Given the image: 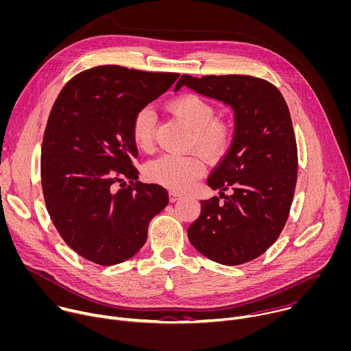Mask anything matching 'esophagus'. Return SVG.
Masks as SVG:
<instances>
[{
    "label": "esophagus",
    "mask_w": 351,
    "mask_h": 351,
    "mask_svg": "<svg viewBox=\"0 0 351 351\" xmlns=\"http://www.w3.org/2000/svg\"><path fill=\"white\" fill-rule=\"evenodd\" d=\"M182 198V195L179 193H175V191H169V201L171 202H176Z\"/></svg>",
    "instance_id": "esophagus-1"
}]
</instances>
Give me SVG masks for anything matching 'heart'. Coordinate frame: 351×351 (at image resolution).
<instances>
[{"label":"heart","mask_w":351,"mask_h":351,"mask_svg":"<svg viewBox=\"0 0 351 351\" xmlns=\"http://www.w3.org/2000/svg\"><path fill=\"white\" fill-rule=\"evenodd\" d=\"M169 110L183 120L191 130L190 146L209 160L223 157L232 143L234 128L231 123L216 119V108L212 103L195 93H183L172 99ZM132 139L142 150H150L154 143L156 112L150 106L136 111L132 120ZM205 171L204 161L195 156H161L146 167L149 180L167 189L183 191Z\"/></svg>","instance_id":"1"}]
</instances>
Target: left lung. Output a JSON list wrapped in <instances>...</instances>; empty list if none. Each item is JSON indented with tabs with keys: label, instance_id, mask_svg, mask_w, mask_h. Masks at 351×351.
<instances>
[{
	"label": "left lung",
	"instance_id": "obj_1",
	"mask_svg": "<svg viewBox=\"0 0 351 351\" xmlns=\"http://www.w3.org/2000/svg\"><path fill=\"white\" fill-rule=\"evenodd\" d=\"M183 85L231 106L236 121L232 143L208 178L219 197L201 201L189 240L213 262L247 263L276 243L295 194L298 149L287 101L273 84L252 75L184 74L175 90Z\"/></svg>",
	"mask_w": 351,
	"mask_h": 351
}]
</instances>
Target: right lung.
I'll list each match as a JSON object with an SVG mask.
<instances>
[{"mask_svg": "<svg viewBox=\"0 0 351 351\" xmlns=\"http://www.w3.org/2000/svg\"><path fill=\"white\" fill-rule=\"evenodd\" d=\"M178 77L97 66L73 77L53 103L41 149L44 199L60 237L89 262L131 259L168 205L162 186L138 180L131 128L136 111Z\"/></svg>", "mask_w": 351, "mask_h": 351, "instance_id": "add662e5", "label": "right lung"}]
</instances>
